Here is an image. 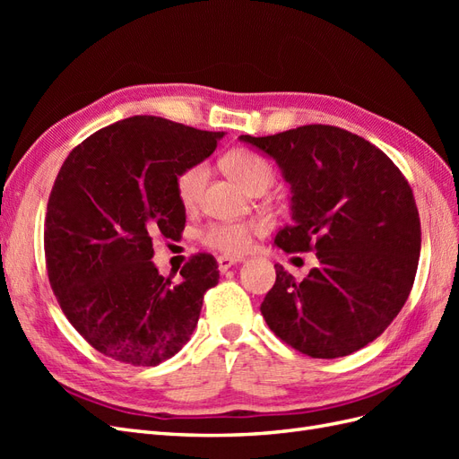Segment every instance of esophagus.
<instances>
[{
  "label": "esophagus",
  "mask_w": 459,
  "mask_h": 459,
  "mask_svg": "<svg viewBox=\"0 0 459 459\" xmlns=\"http://www.w3.org/2000/svg\"><path fill=\"white\" fill-rule=\"evenodd\" d=\"M243 258H235V256H226V255H221V256H218V270L224 273V272H228L233 264H238V262H241Z\"/></svg>",
  "instance_id": "1"
}]
</instances>
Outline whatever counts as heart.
Returning a JSON list of instances; mask_svg holds the SVG:
<instances>
[{
	"mask_svg": "<svg viewBox=\"0 0 459 459\" xmlns=\"http://www.w3.org/2000/svg\"><path fill=\"white\" fill-rule=\"evenodd\" d=\"M224 169L245 191L256 193L268 189L273 179L272 164L262 155L248 149H233L224 157ZM208 179V166L204 162L189 164L176 178V195L184 206H193L203 193ZM260 230L256 221H212L201 231V243L224 255L245 253L251 238Z\"/></svg>",
	"mask_w": 459,
	"mask_h": 459,
	"instance_id": "obj_1",
	"label": "heart"
}]
</instances>
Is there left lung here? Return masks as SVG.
Returning <instances> with one entry per match:
<instances>
[{"instance_id": "obj_1", "label": "left lung", "mask_w": 459, "mask_h": 459, "mask_svg": "<svg viewBox=\"0 0 459 459\" xmlns=\"http://www.w3.org/2000/svg\"><path fill=\"white\" fill-rule=\"evenodd\" d=\"M241 140L273 157L290 184L293 221L273 245L317 256L302 281L275 264L260 304L268 327L312 358L364 349L404 307L418 272L421 224L408 179L381 149L327 124Z\"/></svg>"}]
</instances>
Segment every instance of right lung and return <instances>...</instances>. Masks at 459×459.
<instances>
[{
    "instance_id": "add662e5",
    "label": "right lung",
    "mask_w": 459,
    "mask_h": 459,
    "mask_svg": "<svg viewBox=\"0 0 459 459\" xmlns=\"http://www.w3.org/2000/svg\"><path fill=\"white\" fill-rule=\"evenodd\" d=\"M224 132L132 117L76 145L46 212V266L68 322L95 351L135 368L172 358L218 283L212 255H193L172 283L152 264V238L176 239L186 208L176 178L211 157Z\"/></svg>"
}]
</instances>
